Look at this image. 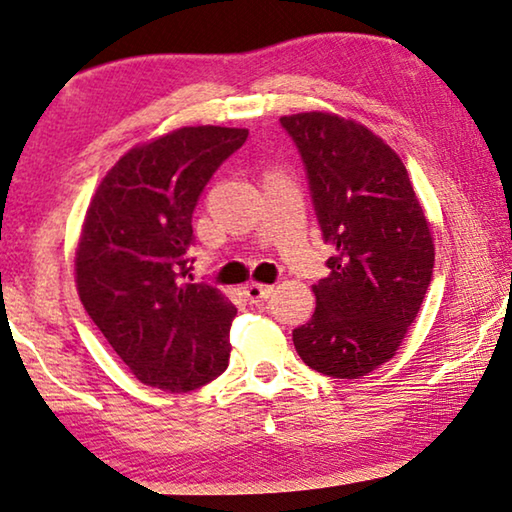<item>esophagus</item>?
<instances>
[{
  "label": "esophagus",
  "mask_w": 512,
  "mask_h": 512,
  "mask_svg": "<svg viewBox=\"0 0 512 512\" xmlns=\"http://www.w3.org/2000/svg\"><path fill=\"white\" fill-rule=\"evenodd\" d=\"M245 295L251 304H261L272 295V286H263V283H249L245 288Z\"/></svg>",
  "instance_id": "1"
}]
</instances>
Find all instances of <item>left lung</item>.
Listing matches in <instances>:
<instances>
[{
  "mask_svg": "<svg viewBox=\"0 0 512 512\" xmlns=\"http://www.w3.org/2000/svg\"><path fill=\"white\" fill-rule=\"evenodd\" d=\"M281 128L302 157L329 277L313 286L316 313L293 329L313 371L355 380L396 355L432 279L435 247L400 157L355 121L309 112Z\"/></svg>",
  "mask_w": 512,
  "mask_h": 512,
  "instance_id": "1",
  "label": "left lung"
}]
</instances>
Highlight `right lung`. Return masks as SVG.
<instances>
[{
	"mask_svg": "<svg viewBox=\"0 0 512 512\" xmlns=\"http://www.w3.org/2000/svg\"><path fill=\"white\" fill-rule=\"evenodd\" d=\"M247 130L199 125L132 148L102 178L75 254L86 313L148 387L199 389L229 366L238 309L192 283V215Z\"/></svg>",
	"mask_w": 512,
	"mask_h": 512,
	"instance_id": "add662e5",
	"label": "right lung"
}]
</instances>
